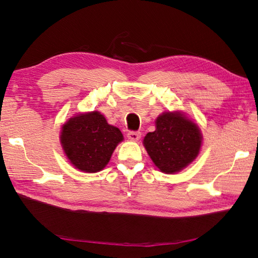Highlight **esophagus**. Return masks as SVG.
<instances>
[{"label": "esophagus", "instance_id": "esophagus-1", "mask_svg": "<svg viewBox=\"0 0 258 258\" xmlns=\"http://www.w3.org/2000/svg\"><path fill=\"white\" fill-rule=\"evenodd\" d=\"M127 138L131 141L136 142V141H139L141 139V133L140 132H128L127 133Z\"/></svg>", "mask_w": 258, "mask_h": 258}]
</instances>
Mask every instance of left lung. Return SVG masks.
<instances>
[{
  "instance_id": "8db88e82",
  "label": "left lung",
  "mask_w": 258,
  "mask_h": 258,
  "mask_svg": "<svg viewBox=\"0 0 258 258\" xmlns=\"http://www.w3.org/2000/svg\"><path fill=\"white\" fill-rule=\"evenodd\" d=\"M203 136L199 124L182 111H167L155 119V131L145 135L143 145L162 173L175 174L199 156Z\"/></svg>"
}]
</instances>
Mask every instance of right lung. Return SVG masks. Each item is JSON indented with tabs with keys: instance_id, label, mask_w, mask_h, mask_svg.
<instances>
[{
	"instance_id": "right-lung-1",
	"label": "right lung",
	"mask_w": 258,
	"mask_h": 258,
	"mask_svg": "<svg viewBox=\"0 0 258 258\" xmlns=\"http://www.w3.org/2000/svg\"><path fill=\"white\" fill-rule=\"evenodd\" d=\"M123 141L122 132L108 124L98 111L75 114L62 125L59 133V143L68 161L84 173L102 171Z\"/></svg>"
}]
</instances>
